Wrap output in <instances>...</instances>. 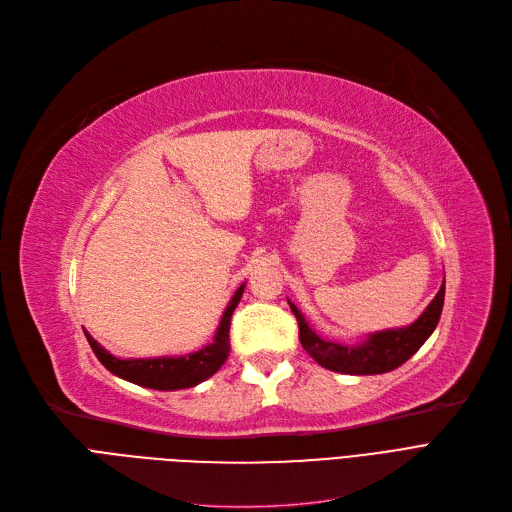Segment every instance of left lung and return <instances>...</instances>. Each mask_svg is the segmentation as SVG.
I'll use <instances>...</instances> for the list:
<instances>
[{
  "mask_svg": "<svg viewBox=\"0 0 512 512\" xmlns=\"http://www.w3.org/2000/svg\"><path fill=\"white\" fill-rule=\"evenodd\" d=\"M290 309L299 321V338L305 351L326 369L338 373H351V375H373V373H386L400 367L409 361L423 342L432 336L436 330L442 307H444V284L438 290L436 299L429 303V307L421 313L415 324L398 330H386L371 334L365 342L357 346H344L338 342H328L319 338L309 326L301 311L290 303Z\"/></svg>",
  "mask_w": 512,
  "mask_h": 512,
  "instance_id": "8db88e82",
  "label": "left lung"
}]
</instances>
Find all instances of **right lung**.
Instances as JSON below:
<instances>
[{
    "label": "right lung",
    "mask_w": 512,
    "mask_h": 512,
    "mask_svg": "<svg viewBox=\"0 0 512 512\" xmlns=\"http://www.w3.org/2000/svg\"><path fill=\"white\" fill-rule=\"evenodd\" d=\"M242 284L236 292L232 301L228 303L220 328L215 332V338L211 344H207L201 351L184 357H159V359H118L110 355L105 348L89 334L85 332L93 353L101 361V365L112 371L114 375L122 380H128L137 386L153 388V390H182V388H193L218 371L230 353V319L232 313L242 297Z\"/></svg>",
    "instance_id": "right-lung-1"
}]
</instances>
